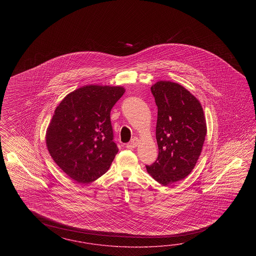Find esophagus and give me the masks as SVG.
<instances>
[{"instance_id":"34e87169","label":"esophagus","mask_w":256,"mask_h":256,"mask_svg":"<svg viewBox=\"0 0 256 256\" xmlns=\"http://www.w3.org/2000/svg\"><path fill=\"white\" fill-rule=\"evenodd\" d=\"M138 144H139V139L136 138V137H134V138L132 139V140L126 144V148L133 149V148H137Z\"/></svg>"}]
</instances>
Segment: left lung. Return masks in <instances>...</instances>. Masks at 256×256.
<instances>
[{"label": "left lung", "instance_id": "1", "mask_svg": "<svg viewBox=\"0 0 256 256\" xmlns=\"http://www.w3.org/2000/svg\"><path fill=\"white\" fill-rule=\"evenodd\" d=\"M158 107V158L146 165L148 174L164 186L188 176L197 162L206 135L200 102L183 86L158 82L151 87Z\"/></svg>", "mask_w": 256, "mask_h": 256}]
</instances>
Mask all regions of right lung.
Returning a JSON list of instances; mask_svg holds the SVG:
<instances>
[{
  "label": "right lung",
  "mask_w": 256,
  "mask_h": 256,
  "mask_svg": "<svg viewBox=\"0 0 256 256\" xmlns=\"http://www.w3.org/2000/svg\"><path fill=\"white\" fill-rule=\"evenodd\" d=\"M124 93L119 86H84L55 110L46 148L55 163L78 183L100 178L118 153L110 110Z\"/></svg>",
  "instance_id": "1"
}]
</instances>
